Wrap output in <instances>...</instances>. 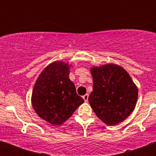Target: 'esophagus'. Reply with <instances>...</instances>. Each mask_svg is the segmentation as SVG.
Segmentation results:
<instances>
[{
    "instance_id": "34e87169",
    "label": "esophagus",
    "mask_w": 156,
    "mask_h": 156,
    "mask_svg": "<svg viewBox=\"0 0 156 156\" xmlns=\"http://www.w3.org/2000/svg\"><path fill=\"white\" fill-rule=\"evenodd\" d=\"M88 97H89V95H88V94H84L83 96V100L85 101H88Z\"/></svg>"
}]
</instances>
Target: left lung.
<instances>
[{"label":"left lung","instance_id":"8db88e82","mask_svg":"<svg viewBox=\"0 0 156 156\" xmlns=\"http://www.w3.org/2000/svg\"><path fill=\"white\" fill-rule=\"evenodd\" d=\"M93 90L88 98L98 117L108 126L126 119L137 103L138 90L124 69L115 64L90 69Z\"/></svg>","mask_w":156,"mask_h":156}]
</instances>
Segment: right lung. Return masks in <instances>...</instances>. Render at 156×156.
I'll list each match as a JSON object with an SVG mask.
<instances>
[{
	"label": "right lung",
	"mask_w": 156,
	"mask_h": 156,
	"mask_svg": "<svg viewBox=\"0 0 156 156\" xmlns=\"http://www.w3.org/2000/svg\"><path fill=\"white\" fill-rule=\"evenodd\" d=\"M70 65L56 61L41 72L32 93L36 113L52 125H61L72 116L84 100L76 94L69 80Z\"/></svg>",
	"instance_id": "1"
}]
</instances>
